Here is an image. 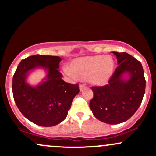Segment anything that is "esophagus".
Segmentation results:
<instances>
[{"instance_id":"1","label":"esophagus","mask_w":156,"mask_h":156,"mask_svg":"<svg viewBox=\"0 0 156 156\" xmlns=\"http://www.w3.org/2000/svg\"><path fill=\"white\" fill-rule=\"evenodd\" d=\"M86 87V86L84 85V84H80L79 85V89H80V91H82L83 90V89L85 88Z\"/></svg>"}]
</instances>
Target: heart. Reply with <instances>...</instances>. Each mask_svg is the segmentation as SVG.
I'll use <instances>...</instances> for the list:
<instances>
[{"label": "heart", "mask_w": 156, "mask_h": 156, "mask_svg": "<svg viewBox=\"0 0 156 156\" xmlns=\"http://www.w3.org/2000/svg\"><path fill=\"white\" fill-rule=\"evenodd\" d=\"M115 63L111 55H92L75 58L70 68L64 67V71L69 77L78 76L81 79H88L93 85L105 86L113 76Z\"/></svg>", "instance_id": "heart-1"}]
</instances>
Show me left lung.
<instances>
[{"label":"left lung","instance_id":"1","mask_svg":"<svg viewBox=\"0 0 156 156\" xmlns=\"http://www.w3.org/2000/svg\"><path fill=\"white\" fill-rule=\"evenodd\" d=\"M118 67L108 84L92 87L94 97L89 103L93 115L103 122H124L140 106L146 81L141 62L127 53L112 52Z\"/></svg>","mask_w":156,"mask_h":156}]
</instances>
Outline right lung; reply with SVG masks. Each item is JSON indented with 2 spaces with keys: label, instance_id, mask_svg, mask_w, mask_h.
Segmentation results:
<instances>
[{
  "label": "right lung",
  "instance_id": "add662e5",
  "mask_svg": "<svg viewBox=\"0 0 156 156\" xmlns=\"http://www.w3.org/2000/svg\"><path fill=\"white\" fill-rule=\"evenodd\" d=\"M62 58L54 55H35L22 60L12 80V92L17 108L23 115L36 125L51 127L67 117L75 96L79 93L78 84L62 80L58 70ZM44 69L46 78L38 85L27 82L28 75L37 69Z\"/></svg>",
  "mask_w": 156,
  "mask_h": 156
}]
</instances>
